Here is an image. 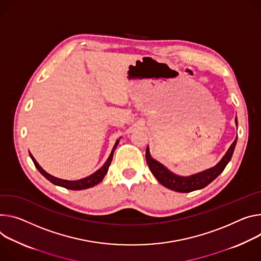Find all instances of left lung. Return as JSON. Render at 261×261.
<instances>
[{
    "label": "left lung",
    "mask_w": 261,
    "mask_h": 261,
    "mask_svg": "<svg viewBox=\"0 0 261 261\" xmlns=\"http://www.w3.org/2000/svg\"><path fill=\"white\" fill-rule=\"evenodd\" d=\"M235 124L238 126V120H236V118H235ZM236 141H238V137L235 138V140L233 141L232 145L224 155V157L221 159V161L217 165H215V167L210 168L206 171L200 172L198 174L187 176V177L178 176L172 173L171 171H169L167 168H165L163 164L155 160L150 154L149 147H147V150H146V159L150 168V171L152 172V174L160 184L172 189L174 192L191 193V192L197 191V189H201L207 186L225 170L226 165L229 163L233 155Z\"/></svg>",
    "instance_id": "left-lung-1"
}]
</instances>
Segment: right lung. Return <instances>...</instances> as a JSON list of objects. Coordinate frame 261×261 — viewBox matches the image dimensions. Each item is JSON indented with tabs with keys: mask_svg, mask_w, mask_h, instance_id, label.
Segmentation results:
<instances>
[{
	"mask_svg": "<svg viewBox=\"0 0 261 261\" xmlns=\"http://www.w3.org/2000/svg\"><path fill=\"white\" fill-rule=\"evenodd\" d=\"M118 143H120V139H117L115 141L114 144V147L108 157V159L106 160V162L103 164V167L101 169H99L97 172H94L93 174H91L90 176L86 177V178H83V179H80V180H75V181H69V180H63V179H59V178H56L50 174L46 173L40 165L37 163V161L35 160V158L32 156V154L30 153V157L32 159V161L34 162V165L36 167V169L39 171V173L44 177L48 179L50 182H52L53 184L55 185H58V186H61V187H64V188H67V189H72V191H81V189H86V188H89V187H92L94 185H97L98 183H100L105 175L107 174L108 172V169H109V165L111 163V160H112V157H113V153H114V150L116 149Z\"/></svg>",
	"mask_w": 261,
	"mask_h": 261,
	"instance_id": "add662e5",
	"label": "right lung"
}]
</instances>
